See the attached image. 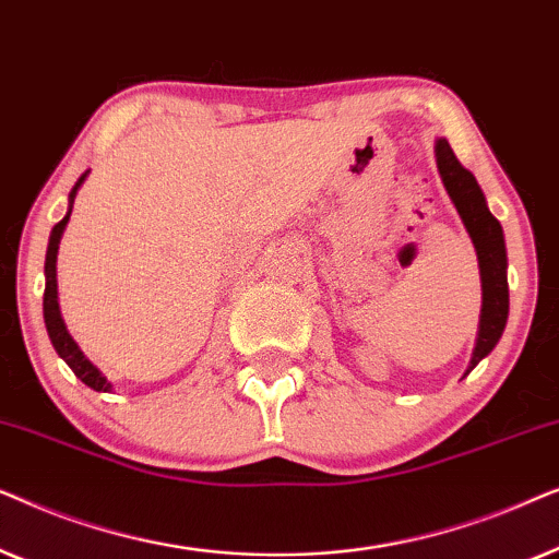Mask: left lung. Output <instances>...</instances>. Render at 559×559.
<instances>
[{
    "mask_svg": "<svg viewBox=\"0 0 559 559\" xmlns=\"http://www.w3.org/2000/svg\"><path fill=\"white\" fill-rule=\"evenodd\" d=\"M438 170L445 186L450 201L461 213L465 231L471 234L473 247L478 254L480 287H484V305H480L478 341L473 348L468 373L476 369L480 358H486L499 343L509 318V282H507V243H503V228L493 213L488 211L486 195L476 178L457 163L455 152L450 150L448 140L435 144Z\"/></svg>",
    "mask_w": 559,
    "mask_h": 559,
    "instance_id": "1",
    "label": "left lung"
}]
</instances>
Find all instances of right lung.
Masks as SVG:
<instances>
[{
    "label": "right lung",
    "mask_w": 559,
    "mask_h": 559,
    "mask_svg": "<svg viewBox=\"0 0 559 559\" xmlns=\"http://www.w3.org/2000/svg\"><path fill=\"white\" fill-rule=\"evenodd\" d=\"M88 173H83L79 182H75L71 195H68V213L63 216V221H58L56 226H52L50 231V241H48V254H45V297H43V316H45V328H48V335H50V343L52 348L58 350V356L63 358V361L71 366V371L79 377L83 384L94 389V392H111V384L106 381V377L102 371L96 369L94 364L88 361L86 356H83V350L79 348V343L71 338V333H68V328L63 323V318H60V305H58V280H56V262H58V243H60V236L66 231V224L68 218H71V211H73V201H75V193H79V188L83 186V180H86Z\"/></svg>",
    "instance_id": "1"
}]
</instances>
